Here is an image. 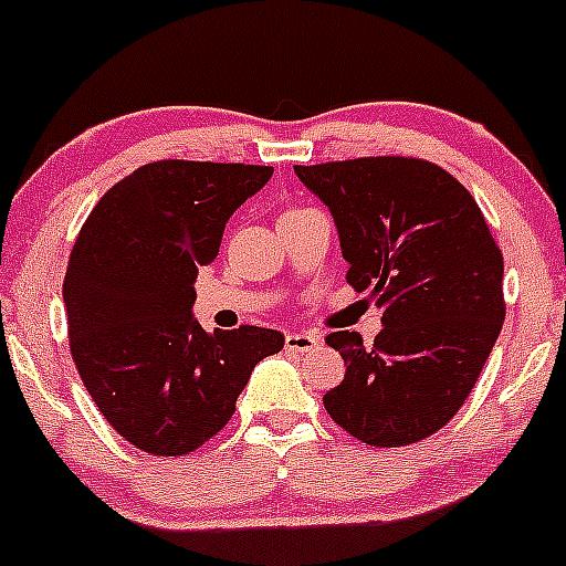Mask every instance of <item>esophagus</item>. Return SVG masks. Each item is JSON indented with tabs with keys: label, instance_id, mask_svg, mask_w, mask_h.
I'll list each match as a JSON object with an SVG mask.
<instances>
[{
	"label": "esophagus",
	"instance_id": "34e87169",
	"mask_svg": "<svg viewBox=\"0 0 566 566\" xmlns=\"http://www.w3.org/2000/svg\"><path fill=\"white\" fill-rule=\"evenodd\" d=\"M322 346V335H316V332H289L285 335V348L289 352H313V348Z\"/></svg>",
	"mask_w": 566,
	"mask_h": 566
}]
</instances>
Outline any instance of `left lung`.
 <instances>
[{
  "label": "left lung",
  "mask_w": 566,
  "mask_h": 566,
  "mask_svg": "<svg viewBox=\"0 0 566 566\" xmlns=\"http://www.w3.org/2000/svg\"><path fill=\"white\" fill-rule=\"evenodd\" d=\"M329 207L346 281L381 307L373 346L332 332L346 378L324 409L370 447H406L444 428L474 389L504 324V259L474 196L417 157L294 166Z\"/></svg>",
  "instance_id": "1"
}]
</instances>
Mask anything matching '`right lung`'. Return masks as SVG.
Masks as SVG:
<instances>
[{
  "label": "right lung",
  "instance_id": "add662e5",
  "mask_svg": "<svg viewBox=\"0 0 566 566\" xmlns=\"http://www.w3.org/2000/svg\"><path fill=\"white\" fill-rule=\"evenodd\" d=\"M272 166L157 160L97 201L70 253V354L111 428L177 458L226 428L255 365L283 348L264 326L207 332L193 318L198 266Z\"/></svg>",
  "mask_w": 566,
  "mask_h": 566
}]
</instances>
